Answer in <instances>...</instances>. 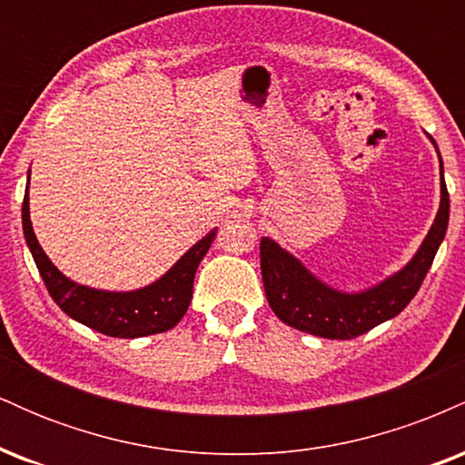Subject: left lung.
Returning <instances> with one entry per match:
<instances>
[{"label":"left lung","instance_id":"1","mask_svg":"<svg viewBox=\"0 0 465 465\" xmlns=\"http://www.w3.org/2000/svg\"><path fill=\"white\" fill-rule=\"evenodd\" d=\"M430 142L435 143L433 137ZM440 170L441 203L429 236L424 238L418 253L402 271L362 292H341L325 286L300 260L292 258L273 240H260V269H262L264 292L277 317L302 332L345 341L370 332L378 323L402 312L415 297V292L420 291L421 282L433 264L437 249L446 236L450 199H448L441 157Z\"/></svg>","mask_w":465,"mask_h":465}]
</instances>
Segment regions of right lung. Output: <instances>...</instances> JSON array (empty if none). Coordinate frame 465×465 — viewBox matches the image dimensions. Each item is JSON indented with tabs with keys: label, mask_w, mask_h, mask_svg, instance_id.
Segmentation results:
<instances>
[{
	"label": "right lung",
	"mask_w": 465,
	"mask_h": 465,
	"mask_svg": "<svg viewBox=\"0 0 465 465\" xmlns=\"http://www.w3.org/2000/svg\"><path fill=\"white\" fill-rule=\"evenodd\" d=\"M21 223H24V236L36 269L58 308L87 328L98 330L106 336H120V339L165 332L183 319L192 302L196 269L216 236V229H212L188 253L181 255L179 262L154 284L131 292H109L76 284L50 262L32 232L28 190L21 205Z\"/></svg>",
	"instance_id": "obj_1"
}]
</instances>
